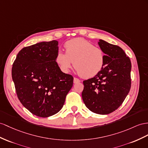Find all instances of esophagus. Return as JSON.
<instances>
[{
  "label": "esophagus",
  "instance_id": "34e87169",
  "mask_svg": "<svg viewBox=\"0 0 148 148\" xmlns=\"http://www.w3.org/2000/svg\"><path fill=\"white\" fill-rule=\"evenodd\" d=\"M80 82H81V81L79 80V79H77V78H76V77H74V84H76V83Z\"/></svg>",
  "mask_w": 148,
  "mask_h": 148
}]
</instances>
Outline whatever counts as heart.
I'll return each instance as SVG.
<instances>
[{
  "label": "heart",
  "instance_id": "obj_1",
  "mask_svg": "<svg viewBox=\"0 0 148 148\" xmlns=\"http://www.w3.org/2000/svg\"><path fill=\"white\" fill-rule=\"evenodd\" d=\"M66 53L59 51L56 62L64 73L69 72L73 65L77 72L84 78L95 76L103 69L106 54L103 49L82 38L70 40L64 45Z\"/></svg>",
  "mask_w": 148,
  "mask_h": 148
}]
</instances>
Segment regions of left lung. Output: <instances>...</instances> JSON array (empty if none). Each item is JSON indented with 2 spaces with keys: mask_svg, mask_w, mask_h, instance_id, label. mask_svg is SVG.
I'll use <instances>...</instances> for the list:
<instances>
[{
  "mask_svg": "<svg viewBox=\"0 0 148 148\" xmlns=\"http://www.w3.org/2000/svg\"><path fill=\"white\" fill-rule=\"evenodd\" d=\"M106 54L105 66L94 77L83 81L82 100L90 111L108 114L123 104L131 86V62L120 47L103 40L98 42Z\"/></svg>",
  "mask_w": 148,
  "mask_h": 148,
  "instance_id": "obj_1",
  "label": "left lung"
}]
</instances>
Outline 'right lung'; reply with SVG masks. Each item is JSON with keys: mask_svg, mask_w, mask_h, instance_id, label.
Segmentation results:
<instances>
[{"mask_svg": "<svg viewBox=\"0 0 148 148\" xmlns=\"http://www.w3.org/2000/svg\"><path fill=\"white\" fill-rule=\"evenodd\" d=\"M58 42H42L24 47L12 68V77L21 103L33 114L47 117L58 113L73 85V77L56 62Z\"/></svg>", "mask_w": 148, "mask_h": 148, "instance_id": "1", "label": "right lung"}]
</instances>
